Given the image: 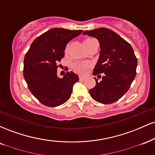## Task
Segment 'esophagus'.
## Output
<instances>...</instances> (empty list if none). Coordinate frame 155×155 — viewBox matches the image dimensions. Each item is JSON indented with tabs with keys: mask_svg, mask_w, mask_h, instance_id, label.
Masks as SVG:
<instances>
[{
	"mask_svg": "<svg viewBox=\"0 0 155 155\" xmlns=\"http://www.w3.org/2000/svg\"><path fill=\"white\" fill-rule=\"evenodd\" d=\"M85 78H86V76H82V75L79 76V80H84Z\"/></svg>",
	"mask_w": 155,
	"mask_h": 155,
	"instance_id": "34e87169",
	"label": "esophagus"
}]
</instances>
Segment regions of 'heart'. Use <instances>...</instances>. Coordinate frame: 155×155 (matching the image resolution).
<instances>
[{
	"label": "heart",
	"instance_id": "obj_1",
	"mask_svg": "<svg viewBox=\"0 0 155 155\" xmlns=\"http://www.w3.org/2000/svg\"><path fill=\"white\" fill-rule=\"evenodd\" d=\"M91 38H86L84 41V44H85L86 42L89 41L90 40H91ZM89 66V63L87 62H76L73 64V68H74V70L76 72L79 73V74H84L85 72L87 70V68Z\"/></svg>",
	"mask_w": 155,
	"mask_h": 155
}]
</instances>
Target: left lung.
I'll use <instances>...</instances> for the list:
<instances>
[{"instance_id": "1", "label": "left lung", "mask_w": 155, "mask_h": 155, "mask_svg": "<svg viewBox=\"0 0 155 155\" xmlns=\"http://www.w3.org/2000/svg\"><path fill=\"white\" fill-rule=\"evenodd\" d=\"M83 34L98 40L100 56L93 70V75L102 73L104 74L99 82L95 78V86L89 92L97 102L113 104L127 92L136 77L138 61L134 51L128 42L108 28L87 31Z\"/></svg>"}]
</instances>
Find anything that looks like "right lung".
Wrapping results in <instances>:
<instances>
[{
	"label": "right lung",
	"instance_id": "add662e5",
	"mask_svg": "<svg viewBox=\"0 0 155 155\" xmlns=\"http://www.w3.org/2000/svg\"><path fill=\"white\" fill-rule=\"evenodd\" d=\"M81 33L82 30L52 28L37 37L26 53L23 76L30 91L44 106L56 107L70 98L79 76L71 71L60 79L57 74L58 64L67 44Z\"/></svg>",
	"mask_w": 155,
	"mask_h": 155
}]
</instances>
